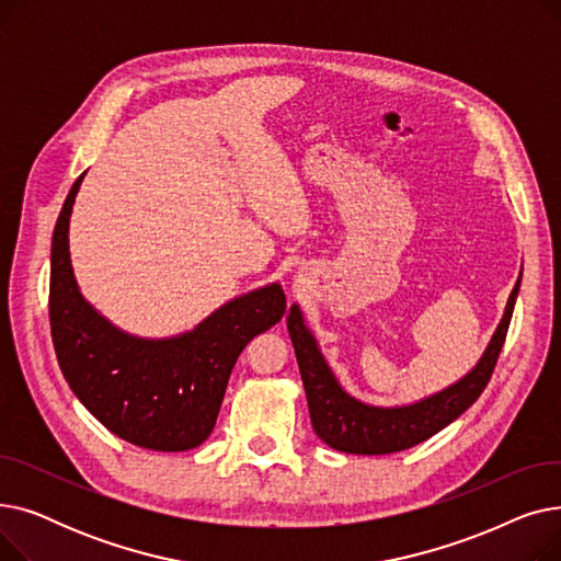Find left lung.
I'll return each instance as SVG.
<instances>
[{
	"instance_id": "left-lung-1",
	"label": "left lung",
	"mask_w": 561,
	"mask_h": 561,
	"mask_svg": "<svg viewBox=\"0 0 561 561\" xmlns=\"http://www.w3.org/2000/svg\"><path fill=\"white\" fill-rule=\"evenodd\" d=\"M520 279L523 268L510 293L505 313L478 364L453 381L450 387L416 402L393 407L364 402L341 387L325 355L320 352L316 336L307 328L300 305L293 302L286 316V328L293 350H296L311 425L318 438L325 440L330 448L347 455H391L423 444L425 438L459 419L489 385L510 330Z\"/></svg>"
}]
</instances>
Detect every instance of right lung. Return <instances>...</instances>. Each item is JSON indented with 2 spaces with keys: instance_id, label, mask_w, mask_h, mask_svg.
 Here are the masks:
<instances>
[{
  "instance_id": "obj_1",
  "label": "right lung",
  "mask_w": 561,
  "mask_h": 561,
  "mask_svg": "<svg viewBox=\"0 0 561 561\" xmlns=\"http://www.w3.org/2000/svg\"><path fill=\"white\" fill-rule=\"evenodd\" d=\"M72 184L51 236L49 322L72 393L115 436L147 450L182 453L214 432L231 368L243 347L286 311L279 282L231 298L193 330L136 336L81 296L70 259Z\"/></svg>"
}]
</instances>
